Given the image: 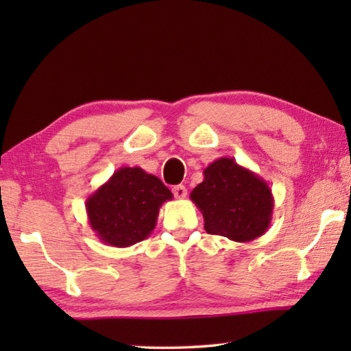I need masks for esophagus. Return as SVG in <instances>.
I'll return each mask as SVG.
<instances>
[{"instance_id": "obj_1", "label": "esophagus", "mask_w": 351, "mask_h": 351, "mask_svg": "<svg viewBox=\"0 0 351 351\" xmlns=\"http://www.w3.org/2000/svg\"><path fill=\"white\" fill-rule=\"evenodd\" d=\"M173 195L176 198H186V195H187V189L182 186V184H180V186H175L173 189Z\"/></svg>"}]
</instances>
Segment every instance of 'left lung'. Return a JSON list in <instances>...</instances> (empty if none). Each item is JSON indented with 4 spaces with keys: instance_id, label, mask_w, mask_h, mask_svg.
<instances>
[{
    "instance_id": "8db88e82",
    "label": "left lung",
    "mask_w": 351,
    "mask_h": 351,
    "mask_svg": "<svg viewBox=\"0 0 351 351\" xmlns=\"http://www.w3.org/2000/svg\"><path fill=\"white\" fill-rule=\"evenodd\" d=\"M204 180L190 193L203 213L206 232L237 243L252 241L266 232L274 210V197L263 178L232 158L207 165Z\"/></svg>"
}]
</instances>
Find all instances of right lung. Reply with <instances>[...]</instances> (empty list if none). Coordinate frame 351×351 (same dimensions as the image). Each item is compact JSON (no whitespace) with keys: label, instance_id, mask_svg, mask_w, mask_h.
Wrapping results in <instances>:
<instances>
[{"label":"right lung","instance_id":"obj_1","mask_svg":"<svg viewBox=\"0 0 351 351\" xmlns=\"http://www.w3.org/2000/svg\"><path fill=\"white\" fill-rule=\"evenodd\" d=\"M171 198L158 176L141 167H121L88 197L85 207L90 228L100 241L128 247L153 232L159 209Z\"/></svg>","mask_w":351,"mask_h":351}]
</instances>
